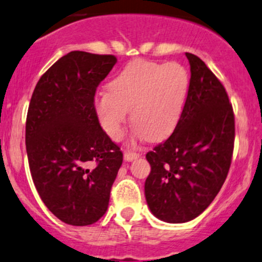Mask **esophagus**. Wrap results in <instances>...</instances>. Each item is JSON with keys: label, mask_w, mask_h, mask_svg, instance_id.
<instances>
[{"label": "esophagus", "mask_w": 262, "mask_h": 262, "mask_svg": "<svg viewBox=\"0 0 262 262\" xmlns=\"http://www.w3.org/2000/svg\"><path fill=\"white\" fill-rule=\"evenodd\" d=\"M139 156H140L139 154L130 152V151H126V152L123 154V159H125V161H134V160H136Z\"/></svg>", "instance_id": "34e87169"}]
</instances>
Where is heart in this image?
Listing matches in <instances>:
<instances>
[{"label":"heart","mask_w":262,"mask_h":262,"mask_svg":"<svg viewBox=\"0 0 262 262\" xmlns=\"http://www.w3.org/2000/svg\"><path fill=\"white\" fill-rule=\"evenodd\" d=\"M190 76L182 64L132 61L108 83L110 91L98 92L94 108L101 127L119 140L131 110L137 136L161 141L170 136L181 119Z\"/></svg>","instance_id":"1"}]
</instances>
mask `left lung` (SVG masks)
<instances>
[{"label":"left lung","instance_id":"1","mask_svg":"<svg viewBox=\"0 0 262 262\" xmlns=\"http://www.w3.org/2000/svg\"><path fill=\"white\" fill-rule=\"evenodd\" d=\"M190 86L172 135L147 152L151 172L145 196L160 220L182 224L198 217L221 190L235 141V117L226 90L201 58L186 52Z\"/></svg>","mask_w":262,"mask_h":262}]
</instances>
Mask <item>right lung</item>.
<instances>
[{
	"instance_id": "obj_1",
	"label": "right lung",
	"mask_w": 262,
	"mask_h": 262,
	"mask_svg": "<svg viewBox=\"0 0 262 262\" xmlns=\"http://www.w3.org/2000/svg\"><path fill=\"white\" fill-rule=\"evenodd\" d=\"M117 58L72 51L41 76L26 120L31 176L46 207L64 224L87 226L105 215L122 165L100 126L95 94Z\"/></svg>"
}]
</instances>
